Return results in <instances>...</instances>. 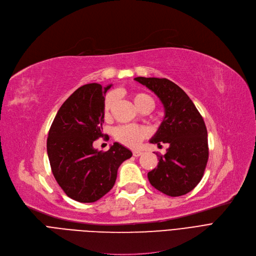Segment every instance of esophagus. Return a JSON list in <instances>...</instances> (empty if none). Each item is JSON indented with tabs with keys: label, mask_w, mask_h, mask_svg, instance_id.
<instances>
[{
	"label": "esophagus",
	"mask_w": 256,
	"mask_h": 256,
	"mask_svg": "<svg viewBox=\"0 0 256 256\" xmlns=\"http://www.w3.org/2000/svg\"><path fill=\"white\" fill-rule=\"evenodd\" d=\"M141 154H142V152H141L140 150H134V152H132V156H136V158L140 156Z\"/></svg>",
	"instance_id": "1"
}]
</instances>
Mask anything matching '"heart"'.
I'll use <instances>...</instances> for the list:
<instances>
[{"mask_svg": "<svg viewBox=\"0 0 256 256\" xmlns=\"http://www.w3.org/2000/svg\"><path fill=\"white\" fill-rule=\"evenodd\" d=\"M130 98L135 106L142 112L152 110L154 108V100L145 93L135 92L130 94ZM115 98L113 94H108L104 100V115L106 118L110 116V112L114 104ZM150 136V130L142 126H119L113 130V137L119 143L128 147H136L142 140Z\"/></svg>", "mask_w": 256, "mask_h": 256, "instance_id": "1", "label": "heart"}]
</instances>
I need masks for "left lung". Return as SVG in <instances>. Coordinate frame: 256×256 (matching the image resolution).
Segmentation results:
<instances>
[{
    "label": "left lung",
    "instance_id": "left-lung-1",
    "mask_svg": "<svg viewBox=\"0 0 256 256\" xmlns=\"http://www.w3.org/2000/svg\"><path fill=\"white\" fill-rule=\"evenodd\" d=\"M154 91L163 102L165 118L150 143L162 146L167 152L158 154L156 168L147 176L152 186L168 196L191 192L199 184L208 160V130L202 116L176 84L165 78H135Z\"/></svg>",
    "mask_w": 256,
    "mask_h": 256
}]
</instances>
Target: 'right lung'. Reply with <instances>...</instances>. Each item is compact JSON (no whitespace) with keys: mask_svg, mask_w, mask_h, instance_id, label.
Returning <instances> with one entry per match:
<instances>
[{"mask_svg":"<svg viewBox=\"0 0 256 256\" xmlns=\"http://www.w3.org/2000/svg\"><path fill=\"white\" fill-rule=\"evenodd\" d=\"M110 87L91 83L76 89L63 102L48 130L52 172L64 193L78 202H94L109 192L119 166L132 156L117 142L108 152L92 146L104 137V94Z\"/></svg>","mask_w":256,"mask_h":256,"instance_id":"add662e5","label":"right lung"}]
</instances>
